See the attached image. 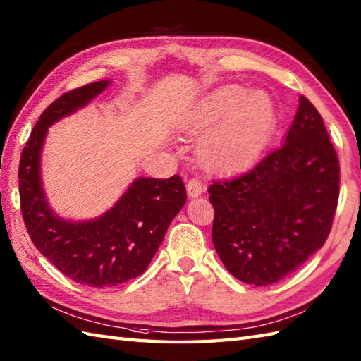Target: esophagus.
<instances>
[{
    "instance_id": "34e87169",
    "label": "esophagus",
    "mask_w": 361,
    "mask_h": 361,
    "mask_svg": "<svg viewBox=\"0 0 361 361\" xmlns=\"http://www.w3.org/2000/svg\"><path fill=\"white\" fill-rule=\"evenodd\" d=\"M186 190H188L189 198H195L201 195V192H203V184H201L198 178H190L186 184Z\"/></svg>"
}]
</instances>
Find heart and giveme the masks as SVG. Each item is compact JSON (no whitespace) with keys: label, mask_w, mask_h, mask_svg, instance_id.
Masks as SVG:
<instances>
[{"label":"heart","mask_w":361,"mask_h":361,"mask_svg":"<svg viewBox=\"0 0 361 361\" xmlns=\"http://www.w3.org/2000/svg\"><path fill=\"white\" fill-rule=\"evenodd\" d=\"M215 122L198 142L200 158L216 169L238 166L264 146L275 123V107L266 92L224 86L200 103L189 126L198 130Z\"/></svg>","instance_id":"b5f03b06"}]
</instances>
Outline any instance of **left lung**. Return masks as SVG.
<instances>
[{
	"label": "left lung",
	"mask_w": 361,
	"mask_h": 361,
	"mask_svg": "<svg viewBox=\"0 0 361 361\" xmlns=\"http://www.w3.org/2000/svg\"><path fill=\"white\" fill-rule=\"evenodd\" d=\"M338 183V158L322 115L300 97L280 147L209 186L212 241L226 269L255 286L297 271L329 235Z\"/></svg>",
	"instance_id": "1"
}]
</instances>
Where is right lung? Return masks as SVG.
I'll use <instances>...</instances> for the list:
<instances>
[{
	"label": "right lung",
	"instance_id": "add662e5",
	"mask_svg": "<svg viewBox=\"0 0 361 361\" xmlns=\"http://www.w3.org/2000/svg\"><path fill=\"white\" fill-rule=\"evenodd\" d=\"M111 82H92L55 99L33 128L18 171L21 212L33 245L58 271L89 288H114L145 272L188 198L178 175L138 177L111 209L92 220H67L50 207L41 177L49 128L87 106Z\"/></svg>",
	"mask_w": 361,
	"mask_h": 361
}]
</instances>
